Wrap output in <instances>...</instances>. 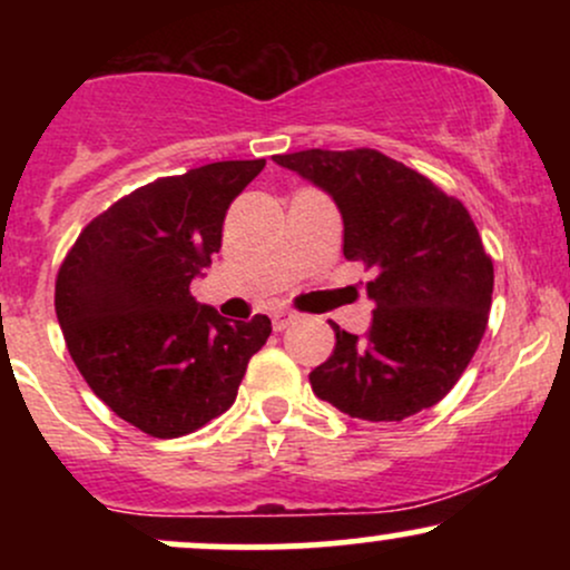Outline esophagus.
<instances>
[{"mask_svg":"<svg viewBox=\"0 0 570 570\" xmlns=\"http://www.w3.org/2000/svg\"><path fill=\"white\" fill-rule=\"evenodd\" d=\"M297 322V313L292 311H284V307H278V311H273V330H286V326Z\"/></svg>","mask_w":570,"mask_h":570,"instance_id":"1","label":"esophagus"}]
</instances>
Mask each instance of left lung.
<instances>
[{"label":"left lung","mask_w":570,"mask_h":570,"mask_svg":"<svg viewBox=\"0 0 570 570\" xmlns=\"http://www.w3.org/2000/svg\"><path fill=\"white\" fill-rule=\"evenodd\" d=\"M273 160L335 200L345 259L377 273L367 335L332 324L337 343L311 372L313 394L375 423L434 407L472 362L493 294V263L463 203L375 149Z\"/></svg>","instance_id":"1"}]
</instances>
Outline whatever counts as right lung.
<instances>
[{"label":"right lung","instance_id":"obj_1","mask_svg":"<svg viewBox=\"0 0 570 570\" xmlns=\"http://www.w3.org/2000/svg\"><path fill=\"white\" fill-rule=\"evenodd\" d=\"M263 168L222 160L139 187L85 227L58 271L56 316L77 370L144 434L171 440L222 415L271 337L267 316L230 322L189 294Z\"/></svg>","mask_w":570,"mask_h":570}]
</instances>
